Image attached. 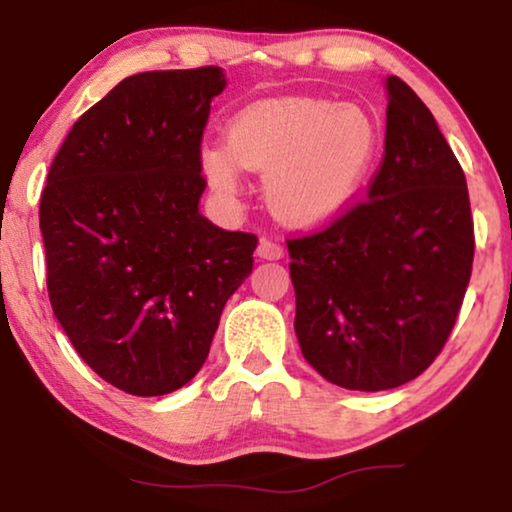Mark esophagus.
Here are the masks:
<instances>
[{
	"mask_svg": "<svg viewBox=\"0 0 512 512\" xmlns=\"http://www.w3.org/2000/svg\"><path fill=\"white\" fill-rule=\"evenodd\" d=\"M256 256L263 258V261H279V258H284V249L279 247L277 242H270V240H261L256 249Z\"/></svg>",
	"mask_w": 512,
	"mask_h": 512,
	"instance_id": "34e87169",
	"label": "esophagus"
}]
</instances>
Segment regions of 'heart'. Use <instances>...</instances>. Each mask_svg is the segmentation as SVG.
Returning <instances> with one entry per match:
<instances>
[{
  "label": "heart",
  "mask_w": 512,
  "mask_h": 512,
  "mask_svg": "<svg viewBox=\"0 0 512 512\" xmlns=\"http://www.w3.org/2000/svg\"><path fill=\"white\" fill-rule=\"evenodd\" d=\"M377 128L356 107L291 100L242 111L226 144L200 151V170L221 198L242 191V170L263 174V198L284 226L317 228L345 212L377 156Z\"/></svg>",
  "instance_id": "obj_1"
}]
</instances>
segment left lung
<instances>
[{
	"label": "left lung",
	"mask_w": 512,
	"mask_h": 512,
	"mask_svg": "<svg viewBox=\"0 0 512 512\" xmlns=\"http://www.w3.org/2000/svg\"><path fill=\"white\" fill-rule=\"evenodd\" d=\"M387 137L366 202L289 240L305 361L342 389L415 380L443 349L473 265L466 177L436 118L387 76Z\"/></svg>",
	"instance_id": "left-lung-1"
}]
</instances>
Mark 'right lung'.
<instances>
[{
    "mask_svg": "<svg viewBox=\"0 0 512 512\" xmlns=\"http://www.w3.org/2000/svg\"><path fill=\"white\" fill-rule=\"evenodd\" d=\"M221 67L128 76L72 125L41 193L48 298L102 380L163 396L205 363L256 237L200 214V139Z\"/></svg>",
    "mask_w": 512,
    "mask_h": 512,
    "instance_id": "1",
    "label": "right lung"
}]
</instances>
